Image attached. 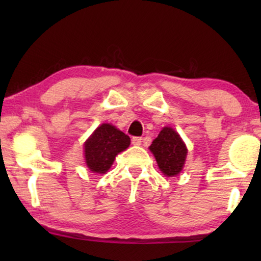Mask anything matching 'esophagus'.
Returning <instances> with one entry per match:
<instances>
[{
  "label": "esophagus",
  "instance_id": "esophagus-1",
  "mask_svg": "<svg viewBox=\"0 0 261 261\" xmlns=\"http://www.w3.org/2000/svg\"><path fill=\"white\" fill-rule=\"evenodd\" d=\"M141 143H143L141 137H134V138H132V144H134L135 146H139Z\"/></svg>",
  "mask_w": 261,
  "mask_h": 261
}]
</instances>
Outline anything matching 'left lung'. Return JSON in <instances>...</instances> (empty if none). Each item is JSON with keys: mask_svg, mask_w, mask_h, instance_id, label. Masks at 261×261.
<instances>
[{"mask_svg": "<svg viewBox=\"0 0 261 261\" xmlns=\"http://www.w3.org/2000/svg\"><path fill=\"white\" fill-rule=\"evenodd\" d=\"M163 175L171 177L182 171L188 148L173 127L166 126L149 146Z\"/></svg>", "mask_w": 261, "mask_h": 261, "instance_id": "obj_1", "label": "left lung"}]
</instances>
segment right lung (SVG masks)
I'll return each instance as SVG.
<instances>
[{
  "label": "right lung",
  "instance_id": "1",
  "mask_svg": "<svg viewBox=\"0 0 261 261\" xmlns=\"http://www.w3.org/2000/svg\"><path fill=\"white\" fill-rule=\"evenodd\" d=\"M129 136L109 123H103L96 127L84 144L86 166L93 173H107L115 156L129 147Z\"/></svg>",
  "mask_w": 261,
  "mask_h": 261
}]
</instances>
